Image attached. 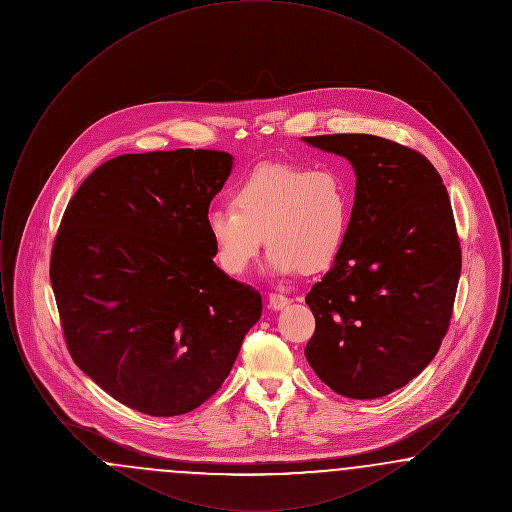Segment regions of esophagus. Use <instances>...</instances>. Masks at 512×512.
I'll use <instances>...</instances> for the list:
<instances>
[{
  "label": "esophagus",
  "mask_w": 512,
  "mask_h": 512,
  "mask_svg": "<svg viewBox=\"0 0 512 512\" xmlns=\"http://www.w3.org/2000/svg\"><path fill=\"white\" fill-rule=\"evenodd\" d=\"M290 303H292V299L286 297V295H282V293H270V295H268V307L274 309V311L286 309Z\"/></svg>",
  "instance_id": "obj_1"
}]
</instances>
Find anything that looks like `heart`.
Returning <instances> with one entry per match:
<instances>
[{
  "mask_svg": "<svg viewBox=\"0 0 512 512\" xmlns=\"http://www.w3.org/2000/svg\"><path fill=\"white\" fill-rule=\"evenodd\" d=\"M232 209H211L205 226L215 261L242 276L263 245L272 274L320 272L345 242L351 197L340 172L292 163H263L236 186Z\"/></svg>",
  "mask_w": 512,
  "mask_h": 512,
  "instance_id": "1",
  "label": "heart"
}]
</instances>
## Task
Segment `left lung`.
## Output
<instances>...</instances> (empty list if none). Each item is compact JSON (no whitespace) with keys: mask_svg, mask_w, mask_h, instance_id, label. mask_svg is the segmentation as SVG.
Listing matches in <instances>:
<instances>
[{"mask_svg":"<svg viewBox=\"0 0 512 512\" xmlns=\"http://www.w3.org/2000/svg\"><path fill=\"white\" fill-rule=\"evenodd\" d=\"M345 157L357 176L345 242L307 293L315 334L305 357L330 390L376 399L436 357L453 315L461 244L434 165L372 134L303 138Z\"/></svg>","mask_w":512,"mask_h":512,"instance_id":"left-lung-1","label":"left lung"}]
</instances>
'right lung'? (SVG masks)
<instances>
[{"label": "right lung", "instance_id": "obj_1", "mask_svg": "<svg viewBox=\"0 0 512 512\" xmlns=\"http://www.w3.org/2000/svg\"><path fill=\"white\" fill-rule=\"evenodd\" d=\"M232 159L213 149L119 155L65 209L49 278L69 353L134 411L197 409L261 317V293L213 263L205 226Z\"/></svg>", "mask_w": 512, "mask_h": 512}]
</instances>
